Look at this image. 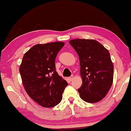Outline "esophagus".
Segmentation results:
<instances>
[{
	"mask_svg": "<svg viewBox=\"0 0 131 131\" xmlns=\"http://www.w3.org/2000/svg\"><path fill=\"white\" fill-rule=\"evenodd\" d=\"M73 79V76L72 75V76H71L70 77H69V78H68V80H69L70 82V81L72 80V79Z\"/></svg>",
	"mask_w": 131,
	"mask_h": 131,
	"instance_id": "obj_1",
	"label": "esophagus"
}]
</instances>
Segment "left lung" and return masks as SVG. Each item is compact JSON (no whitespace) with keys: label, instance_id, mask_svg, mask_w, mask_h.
I'll list each match as a JSON object with an SVG mask.
<instances>
[{"label":"left lung","instance_id":"8db88e82","mask_svg":"<svg viewBox=\"0 0 131 131\" xmlns=\"http://www.w3.org/2000/svg\"><path fill=\"white\" fill-rule=\"evenodd\" d=\"M69 43L79 58L80 98L88 103L99 102L105 97L113 82L114 65L110 52L94 39H74Z\"/></svg>","mask_w":131,"mask_h":131}]
</instances>
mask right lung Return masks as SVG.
Returning <instances> with one entry per match:
<instances>
[{
  "label": "right lung",
  "mask_w": 131,
  "mask_h": 131,
  "mask_svg": "<svg viewBox=\"0 0 131 131\" xmlns=\"http://www.w3.org/2000/svg\"><path fill=\"white\" fill-rule=\"evenodd\" d=\"M63 42L37 44L25 53L19 71L27 94L43 107H52L62 99L68 83L55 69V59Z\"/></svg>",
  "instance_id": "add662e5"
}]
</instances>
